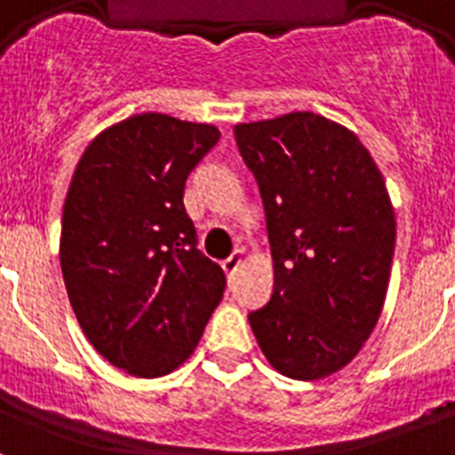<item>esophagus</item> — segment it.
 Segmentation results:
<instances>
[{
    "label": "esophagus",
    "mask_w": 455,
    "mask_h": 455,
    "mask_svg": "<svg viewBox=\"0 0 455 455\" xmlns=\"http://www.w3.org/2000/svg\"><path fill=\"white\" fill-rule=\"evenodd\" d=\"M241 262H243V250H234V252H231V255L224 259V262H221V267H224V271H227L228 276H231V274L238 269V264Z\"/></svg>",
    "instance_id": "obj_1"
}]
</instances>
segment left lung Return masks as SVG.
I'll return each mask as SVG.
<instances>
[{
  "label": "left lung",
  "instance_id": "obj_1",
  "mask_svg": "<svg viewBox=\"0 0 455 455\" xmlns=\"http://www.w3.org/2000/svg\"><path fill=\"white\" fill-rule=\"evenodd\" d=\"M262 196L274 292L248 321L278 373L318 380L359 354L387 295L396 221L371 153L314 113L235 124Z\"/></svg>",
  "mask_w": 455,
  "mask_h": 455
}]
</instances>
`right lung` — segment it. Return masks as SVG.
<instances>
[{
	"mask_svg": "<svg viewBox=\"0 0 455 455\" xmlns=\"http://www.w3.org/2000/svg\"><path fill=\"white\" fill-rule=\"evenodd\" d=\"M217 141L212 124L134 116L89 144L68 188V298L96 352L137 378L184 363L227 288L184 207L186 179Z\"/></svg>",
	"mask_w": 455,
	"mask_h": 455,
	"instance_id": "obj_1",
	"label": "right lung"
}]
</instances>
